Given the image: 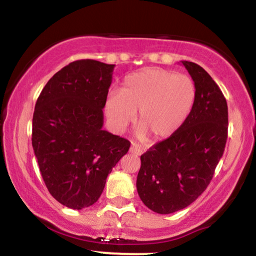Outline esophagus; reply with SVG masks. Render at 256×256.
Segmentation results:
<instances>
[{
  "instance_id": "1",
  "label": "esophagus",
  "mask_w": 256,
  "mask_h": 256,
  "mask_svg": "<svg viewBox=\"0 0 256 256\" xmlns=\"http://www.w3.org/2000/svg\"><path fill=\"white\" fill-rule=\"evenodd\" d=\"M130 152L132 153V154L140 156L142 153V150L140 148V146H138L137 144H132V146L130 148Z\"/></svg>"
}]
</instances>
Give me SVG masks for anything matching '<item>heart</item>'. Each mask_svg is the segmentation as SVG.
<instances>
[{"instance_id": "obj_1", "label": "heart", "mask_w": 256, "mask_h": 256, "mask_svg": "<svg viewBox=\"0 0 256 256\" xmlns=\"http://www.w3.org/2000/svg\"><path fill=\"white\" fill-rule=\"evenodd\" d=\"M196 98L192 78L165 69H146L128 76L120 92L105 100V114L114 130L122 131L138 111L137 134L158 142L171 137L188 117Z\"/></svg>"}]
</instances>
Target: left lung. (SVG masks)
Segmentation results:
<instances>
[{"label":"left lung","instance_id":"left-lung-1","mask_svg":"<svg viewBox=\"0 0 256 256\" xmlns=\"http://www.w3.org/2000/svg\"><path fill=\"white\" fill-rule=\"evenodd\" d=\"M196 88L194 106L171 137L142 154L137 190L153 212L174 213L196 202L210 185L227 142L226 98L213 78L182 60Z\"/></svg>","mask_w":256,"mask_h":256}]
</instances>
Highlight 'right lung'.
<instances>
[{
    "label": "right lung",
    "instance_id": "add662e5",
    "mask_svg": "<svg viewBox=\"0 0 256 256\" xmlns=\"http://www.w3.org/2000/svg\"><path fill=\"white\" fill-rule=\"evenodd\" d=\"M114 64L80 60L50 78L36 102L32 148L46 186L72 210L94 205L130 142L103 130Z\"/></svg>",
    "mask_w": 256,
    "mask_h": 256
}]
</instances>
